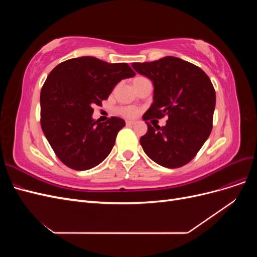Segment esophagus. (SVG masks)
Listing matches in <instances>:
<instances>
[{
    "label": "esophagus",
    "instance_id": "34e87169",
    "mask_svg": "<svg viewBox=\"0 0 257 257\" xmlns=\"http://www.w3.org/2000/svg\"><path fill=\"white\" fill-rule=\"evenodd\" d=\"M135 123H136L135 121H126V122H125V124H126V125H128V126H130V125H134Z\"/></svg>",
    "mask_w": 257,
    "mask_h": 257
}]
</instances>
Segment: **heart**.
<instances>
[{
  "label": "heart",
  "instance_id": "b5f03b06",
  "mask_svg": "<svg viewBox=\"0 0 257 257\" xmlns=\"http://www.w3.org/2000/svg\"><path fill=\"white\" fill-rule=\"evenodd\" d=\"M139 79H144V77H137V78L134 80H139ZM115 112L119 115L123 116V118L126 119H133L136 118L139 113V109L135 106H120L115 108Z\"/></svg>",
  "mask_w": 257,
  "mask_h": 257
}]
</instances>
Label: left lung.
<instances>
[{
	"mask_svg": "<svg viewBox=\"0 0 257 257\" xmlns=\"http://www.w3.org/2000/svg\"><path fill=\"white\" fill-rule=\"evenodd\" d=\"M132 66L154 84V102L143 115L148 125L147 134L141 137L145 153L167 168L188 164L212 130L215 91L211 80L198 66L175 57ZM165 115V127L147 122Z\"/></svg>",
	"mask_w": 257,
	"mask_h": 257,
	"instance_id": "obj_1",
	"label": "left lung"
}]
</instances>
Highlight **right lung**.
Wrapping results in <instances>:
<instances>
[{"label":"right lung","instance_id":"obj_1","mask_svg":"<svg viewBox=\"0 0 257 257\" xmlns=\"http://www.w3.org/2000/svg\"><path fill=\"white\" fill-rule=\"evenodd\" d=\"M133 76L126 63L94 57L66 60L50 72L41 91V125L63 164L87 170L108 157L125 122L116 116L94 121L93 106H102L116 83Z\"/></svg>","mask_w":257,"mask_h":257}]
</instances>
